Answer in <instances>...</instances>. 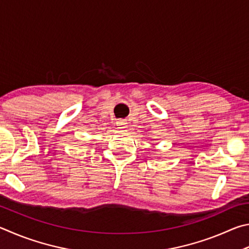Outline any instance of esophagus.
<instances>
[{"label": "esophagus", "mask_w": 249, "mask_h": 249, "mask_svg": "<svg viewBox=\"0 0 249 249\" xmlns=\"http://www.w3.org/2000/svg\"><path fill=\"white\" fill-rule=\"evenodd\" d=\"M116 125H117V129H119V130H124L125 128H127L128 124H127V121L122 119V120H118V121L116 122Z\"/></svg>", "instance_id": "obj_1"}]
</instances>
